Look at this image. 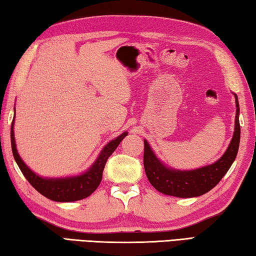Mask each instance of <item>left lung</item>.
Wrapping results in <instances>:
<instances>
[{"label": "left lung", "instance_id": "left-lung-1", "mask_svg": "<svg viewBox=\"0 0 256 256\" xmlns=\"http://www.w3.org/2000/svg\"><path fill=\"white\" fill-rule=\"evenodd\" d=\"M236 99V120L235 132L232 138L230 144L224 154L218 162L196 170H168L159 162L149 144L144 140V164L146 175L154 188L160 193L167 194L177 198H194L200 196L212 190L222 180L224 174L230 168L235 160L238 146L240 140V125L238 115H240V104H238L237 94Z\"/></svg>", "mask_w": 256, "mask_h": 256}]
</instances>
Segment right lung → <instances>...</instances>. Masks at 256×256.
I'll use <instances>...</instances> for the list:
<instances>
[{
	"label": "right lung",
	"mask_w": 256,
	"mask_h": 256,
	"mask_svg": "<svg viewBox=\"0 0 256 256\" xmlns=\"http://www.w3.org/2000/svg\"><path fill=\"white\" fill-rule=\"evenodd\" d=\"M14 120H12L11 124V146L14 160L18 164L20 170L22 172V174L29 183L32 184V188L37 190L42 196L56 202H72L82 200V198H88L90 194L94 193L102 182V170L105 168L107 159L110 158V156L114 152L115 149L120 144V141L128 134L125 132L122 136L116 138L115 140L110 141L102 149V154H99L94 166L84 174L76 177H68V178L46 180L42 178V177L30 170L22 160H21L18 152H16L14 134Z\"/></svg>",
	"instance_id": "1"
}]
</instances>
